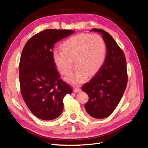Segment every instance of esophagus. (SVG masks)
<instances>
[{"label": "esophagus", "mask_w": 148, "mask_h": 148, "mask_svg": "<svg viewBox=\"0 0 148 148\" xmlns=\"http://www.w3.org/2000/svg\"><path fill=\"white\" fill-rule=\"evenodd\" d=\"M81 91H82V90L79 88H78V87H77L74 89V92H81Z\"/></svg>", "instance_id": "34e87169"}]
</instances>
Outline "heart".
<instances>
[{"label":"heart","instance_id":"heart-1","mask_svg":"<svg viewBox=\"0 0 148 148\" xmlns=\"http://www.w3.org/2000/svg\"><path fill=\"white\" fill-rule=\"evenodd\" d=\"M106 56L104 39L96 34H80L65 41L61 51L52 52V59L59 73L68 75L72 69L73 61L77 69L65 79L74 86L84 83L89 75L96 73L103 66Z\"/></svg>","mask_w":148,"mask_h":148}]
</instances>
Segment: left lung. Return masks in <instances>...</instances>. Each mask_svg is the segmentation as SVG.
I'll list each match as a JSON object with an SVG mask.
<instances>
[{
  "mask_svg": "<svg viewBox=\"0 0 148 148\" xmlns=\"http://www.w3.org/2000/svg\"><path fill=\"white\" fill-rule=\"evenodd\" d=\"M102 34L106 44V59L101 69L88 83L82 87L89 99L84 107L92 117L109 116L119 104L127 84L126 60L123 50L106 31L94 28Z\"/></svg>",
  "mask_w": 148,
  "mask_h": 148,
  "instance_id": "1",
  "label": "left lung"
}]
</instances>
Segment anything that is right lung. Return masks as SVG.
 Returning <instances> with one entry per match:
<instances>
[{
  "label": "right lung",
  "mask_w": 148,
  "mask_h": 148,
  "mask_svg": "<svg viewBox=\"0 0 148 148\" xmlns=\"http://www.w3.org/2000/svg\"><path fill=\"white\" fill-rule=\"evenodd\" d=\"M74 33L45 29L31 37L22 50L19 65L21 95L29 110L41 120L57 118L63 110L65 96L73 92L69 84L60 79L52 49L58 41Z\"/></svg>",
  "instance_id": "right-lung-1"
}]
</instances>
